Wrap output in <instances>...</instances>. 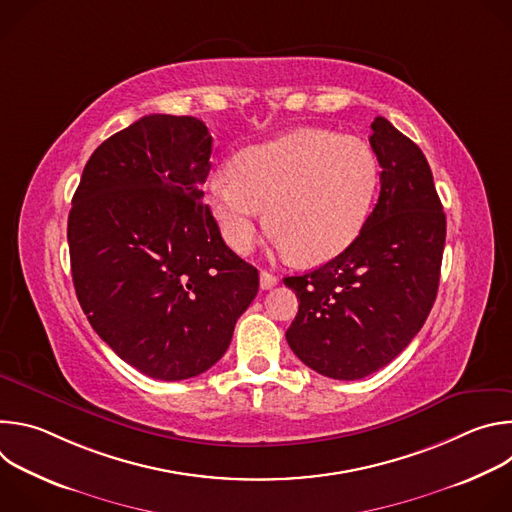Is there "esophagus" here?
<instances>
[{
    "label": "esophagus",
    "mask_w": 512,
    "mask_h": 512,
    "mask_svg": "<svg viewBox=\"0 0 512 512\" xmlns=\"http://www.w3.org/2000/svg\"><path fill=\"white\" fill-rule=\"evenodd\" d=\"M259 281H261V289H271L273 285H277V277L273 273H269L267 269H261Z\"/></svg>",
    "instance_id": "esophagus-1"
}]
</instances>
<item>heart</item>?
<instances>
[{"instance_id":"heart-1","label":"heart","mask_w":512,"mask_h":512,"mask_svg":"<svg viewBox=\"0 0 512 512\" xmlns=\"http://www.w3.org/2000/svg\"><path fill=\"white\" fill-rule=\"evenodd\" d=\"M379 182L369 141L302 127L241 150L208 180L206 200L233 251L247 253L267 218L283 255L324 263L356 241Z\"/></svg>"}]
</instances>
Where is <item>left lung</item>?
I'll return each mask as SVG.
<instances>
[{"label": "left lung", "mask_w": 512, "mask_h": 512, "mask_svg": "<svg viewBox=\"0 0 512 512\" xmlns=\"http://www.w3.org/2000/svg\"><path fill=\"white\" fill-rule=\"evenodd\" d=\"M371 127L381 192L367 223L344 253L283 279L300 300L285 332L289 348L340 381L377 373L421 330L446 245V214L423 152L385 117Z\"/></svg>", "instance_id": "8db88e82"}]
</instances>
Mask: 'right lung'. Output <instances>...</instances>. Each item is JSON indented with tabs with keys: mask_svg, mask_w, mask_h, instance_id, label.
<instances>
[{
	"mask_svg": "<svg viewBox=\"0 0 512 512\" xmlns=\"http://www.w3.org/2000/svg\"><path fill=\"white\" fill-rule=\"evenodd\" d=\"M210 154L200 119L145 115L93 152L68 214L87 320L160 381L208 371L259 291V271L225 245L202 202Z\"/></svg>",
	"mask_w": 512,
	"mask_h": 512,
	"instance_id": "right-lung-1",
	"label": "right lung"
}]
</instances>
